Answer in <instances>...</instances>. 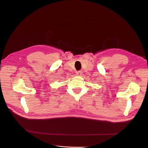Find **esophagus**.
Returning a JSON list of instances; mask_svg holds the SVG:
<instances>
[{
    "mask_svg": "<svg viewBox=\"0 0 148 148\" xmlns=\"http://www.w3.org/2000/svg\"><path fill=\"white\" fill-rule=\"evenodd\" d=\"M82 73H83V72L82 71H77V72H76V75L77 76H81V75L82 74Z\"/></svg>",
    "mask_w": 148,
    "mask_h": 148,
    "instance_id": "1",
    "label": "esophagus"
}]
</instances>
